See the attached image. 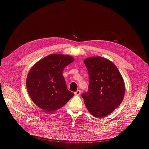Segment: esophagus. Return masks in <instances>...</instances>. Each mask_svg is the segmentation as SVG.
I'll list each match as a JSON object with an SVG mask.
<instances>
[{
  "instance_id": "1",
  "label": "esophagus",
  "mask_w": 149,
  "mask_h": 149,
  "mask_svg": "<svg viewBox=\"0 0 149 149\" xmlns=\"http://www.w3.org/2000/svg\"><path fill=\"white\" fill-rule=\"evenodd\" d=\"M80 93H81V91H80L79 90L76 91L74 93V94H75V95H79L80 94Z\"/></svg>"
}]
</instances>
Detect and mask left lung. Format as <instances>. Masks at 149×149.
<instances>
[{"instance_id":"8db88e82","label":"left lung","mask_w":149,"mask_h":149,"mask_svg":"<svg viewBox=\"0 0 149 149\" xmlns=\"http://www.w3.org/2000/svg\"><path fill=\"white\" fill-rule=\"evenodd\" d=\"M84 62L88 72L89 86L82 97L89 112L101 118L121 103L125 94L124 82L117 67L107 59L93 56Z\"/></svg>"}]
</instances>
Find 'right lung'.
<instances>
[{
	"label": "right lung",
	"instance_id": "1",
	"mask_svg": "<svg viewBox=\"0 0 149 149\" xmlns=\"http://www.w3.org/2000/svg\"><path fill=\"white\" fill-rule=\"evenodd\" d=\"M74 61L72 56L51 54L37 62L29 71L26 88L33 102L47 113L62 107L74 95L67 89L63 69Z\"/></svg>",
	"mask_w": 149,
	"mask_h": 149
}]
</instances>
